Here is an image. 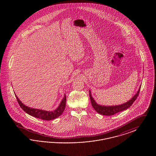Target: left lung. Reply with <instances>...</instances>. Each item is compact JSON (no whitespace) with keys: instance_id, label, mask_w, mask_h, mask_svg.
<instances>
[{"instance_id":"left-lung-1","label":"left lung","mask_w":156,"mask_h":156,"mask_svg":"<svg viewBox=\"0 0 156 156\" xmlns=\"http://www.w3.org/2000/svg\"><path fill=\"white\" fill-rule=\"evenodd\" d=\"M140 88H141V85L139 87V89L137 90V93L132 97V98H131L130 100L126 102V103L119 105H115V106H105V105H101L97 104L95 99L93 98V97H92L91 92L89 90V97L90 99L92 106H93L94 109L98 113L101 115H105V116L113 115L118 112L125 111L127 109H128L129 107H130V106L133 104L134 102L138 97L139 92L140 90Z\"/></svg>"}]
</instances>
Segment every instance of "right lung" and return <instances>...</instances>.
I'll use <instances>...</instances> for the list:
<instances>
[{
	"label": "right lung",
	"instance_id": "obj_1",
	"mask_svg": "<svg viewBox=\"0 0 156 156\" xmlns=\"http://www.w3.org/2000/svg\"><path fill=\"white\" fill-rule=\"evenodd\" d=\"M16 97L20 106L26 113H27V114L30 115L33 117L45 120H50L59 117L60 115L62 114L66 108V94L64 95V97L62 99L61 102H60L58 107L53 111H44L41 109L31 108L30 107H28L23 104L16 95Z\"/></svg>",
	"mask_w": 156,
	"mask_h": 156
}]
</instances>
